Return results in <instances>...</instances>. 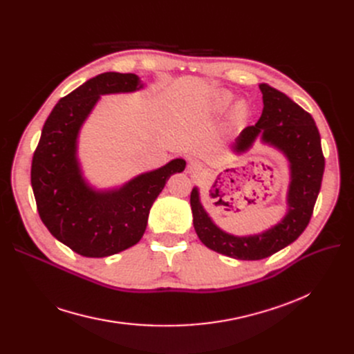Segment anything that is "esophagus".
Masks as SVG:
<instances>
[{"label": "esophagus", "instance_id": "esophagus-1", "mask_svg": "<svg viewBox=\"0 0 354 354\" xmlns=\"http://www.w3.org/2000/svg\"><path fill=\"white\" fill-rule=\"evenodd\" d=\"M202 171H203V165L199 160H191L188 163V174L191 176L196 178V176H199L202 174Z\"/></svg>", "mask_w": 354, "mask_h": 354}]
</instances>
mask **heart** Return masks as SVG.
<instances>
[{
  "mask_svg": "<svg viewBox=\"0 0 354 354\" xmlns=\"http://www.w3.org/2000/svg\"><path fill=\"white\" fill-rule=\"evenodd\" d=\"M232 100H234L232 93H230L227 90L216 91L209 100V109L212 111H215V113H221V111H225L228 109V106L232 103ZM248 115H250L248 104L244 100H238L232 104V107L230 110V120L234 126H239L247 120Z\"/></svg>",
  "mask_w": 354,
  "mask_h": 354,
  "instance_id": "heart-1",
  "label": "heart"
}]
</instances>
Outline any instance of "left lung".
<instances>
[{
	"label": "left lung",
	"mask_w": 354,
	"mask_h": 354,
	"mask_svg": "<svg viewBox=\"0 0 354 354\" xmlns=\"http://www.w3.org/2000/svg\"><path fill=\"white\" fill-rule=\"evenodd\" d=\"M259 90L264 103L261 118L254 126L245 127L230 149L239 156L259 139L286 158L290 182L284 216L261 232L234 235L219 228L203 208L199 188L194 187L191 192L194 228L201 243L215 252L245 261L267 258L303 234L313 215L324 174L322 139L311 115L267 83L259 84Z\"/></svg>",
	"instance_id": "obj_1"
}]
</instances>
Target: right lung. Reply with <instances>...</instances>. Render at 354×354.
<instances>
[{
	"instance_id": "obj_1",
	"label": "right lung",
	"mask_w": 354,
	"mask_h": 354,
	"mask_svg": "<svg viewBox=\"0 0 354 354\" xmlns=\"http://www.w3.org/2000/svg\"><path fill=\"white\" fill-rule=\"evenodd\" d=\"M143 87L133 73L99 74L55 104L43 126L31 165L37 209L51 235L83 257L103 258L138 244L166 180L187 166L185 159L176 158L104 189L84 176L79 138L93 109L102 96Z\"/></svg>"
}]
</instances>
